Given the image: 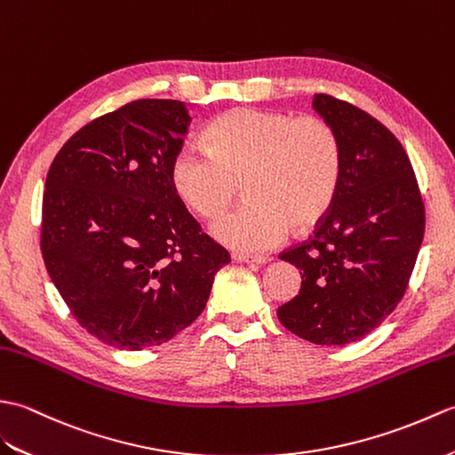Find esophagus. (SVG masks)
<instances>
[{"instance_id":"esophagus-1","label":"esophagus","mask_w":455,"mask_h":455,"mask_svg":"<svg viewBox=\"0 0 455 455\" xmlns=\"http://www.w3.org/2000/svg\"><path fill=\"white\" fill-rule=\"evenodd\" d=\"M231 257H234V260H237V262H255V265H265V262H268V257H262V255L234 253Z\"/></svg>"}]
</instances>
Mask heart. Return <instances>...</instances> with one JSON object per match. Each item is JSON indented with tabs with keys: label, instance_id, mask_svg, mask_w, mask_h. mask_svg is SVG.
I'll return each instance as SVG.
<instances>
[{
	"label": "heart",
	"instance_id": "heart-1",
	"mask_svg": "<svg viewBox=\"0 0 455 455\" xmlns=\"http://www.w3.org/2000/svg\"><path fill=\"white\" fill-rule=\"evenodd\" d=\"M204 146L179 148L169 177L179 198L204 220L224 214L243 183L249 200L214 226V235L234 249L268 251L290 224H319L337 198L342 144L323 118L231 108L208 124Z\"/></svg>",
	"mask_w": 455,
	"mask_h": 455
}]
</instances>
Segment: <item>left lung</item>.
Listing matches in <instances>:
<instances>
[{"instance_id": "1", "label": "left lung", "mask_w": 455, "mask_h": 455, "mask_svg": "<svg viewBox=\"0 0 455 455\" xmlns=\"http://www.w3.org/2000/svg\"><path fill=\"white\" fill-rule=\"evenodd\" d=\"M337 130L342 179L313 235L280 253L301 288L278 307L282 325L315 345L345 347L381 325L409 286L425 235V202L399 140L355 105L317 93Z\"/></svg>"}]
</instances>
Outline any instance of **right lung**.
Wrapping results in <instances>:
<instances>
[{"mask_svg": "<svg viewBox=\"0 0 455 455\" xmlns=\"http://www.w3.org/2000/svg\"><path fill=\"white\" fill-rule=\"evenodd\" d=\"M188 123L180 100L138 99L79 128L48 169L46 270L79 325L108 347L173 339L229 262L171 183Z\"/></svg>", "mask_w": 455, "mask_h": 455, "instance_id": "1", "label": "right lung"}]
</instances>
